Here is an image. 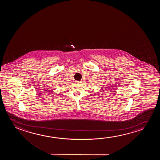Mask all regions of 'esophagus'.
<instances>
[{"label": "esophagus", "mask_w": 160, "mask_h": 160, "mask_svg": "<svg viewBox=\"0 0 160 160\" xmlns=\"http://www.w3.org/2000/svg\"><path fill=\"white\" fill-rule=\"evenodd\" d=\"M75 82H76V83H81V82H80V81H75Z\"/></svg>", "instance_id": "34e87169"}]
</instances>
